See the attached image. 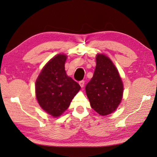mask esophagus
Masks as SVG:
<instances>
[{"label":"esophagus","instance_id":"obj_1","mask_svg":"<svg viewBox=\"0 0 157 157\" xmlns=\"http://www.w3.org/2000/svg\"><path fill=\"white\" fill-rule=\"evenodd\" d=\"M79 85L80 86H81V88H83L84 87V85H85V81H81L79 82Z\"/></svg>","mask_w":157,"mask_h":157}]
</instances>
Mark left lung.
Returning a JSON list of instances; mask_svg holds the SVG:
<instances>
[{
	"instance_id": "8db88e82",
	"label": "left lung",
	"mask_w": 157,
	"mask_h": 157,
	"mask_svg": "<svg viewBox=\"0 0 157 157\" xmlns=\"http://www.w3.org/2000/svg\"><path fill=\"white\" fill-rule=\"evenodd\" d=\"M93 78L85 90L91 107L100 115L115 111L123 98V84L116 67L108 56L98 54Z\"/></svg>"
}]
</instances>
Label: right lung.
<instances>
[{
  "mask_svg": "<svg viewBox=\"0 0 157 157\" xmlns=\"http://www.w3.org/2000/svg\"><path fill=\"white\" fill-rule=\"evenodd\" d=\"M67 56L57 55L41 71L35 84L36 97L40 107L53 117L61 115L68 108L81 86L68 76L64 64Z\"/></svg>",
  "mask_w": 157,
  "mask_h": 157,
  "instance_id": "add662e5",
  "label": "right lung"
}]
</instances>
